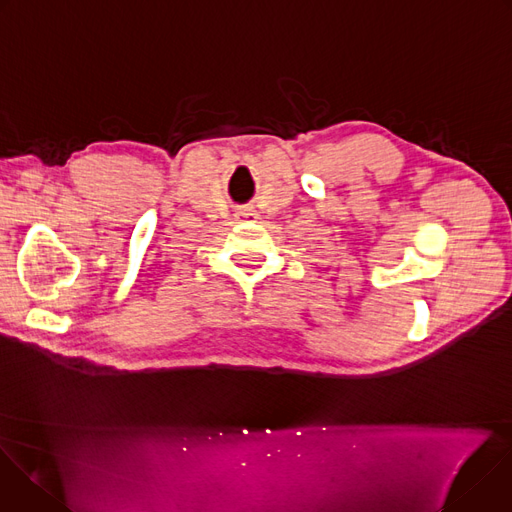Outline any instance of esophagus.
Masks as SVG:
<instances>
[{
    "mask_svg": "<svg viewBox=\"0 0 512 512\" xmlns=\"http://www.w3.org/2000/svg\"><path fill=\"white\" fill-rule=\"evenodd\" d=\"M235 218H237V221L249 223V221H255L257 212H255L251 206H239V208L235 210Z\"/></svg>",
    "mask_w": 512,
    "mask_h": 512,
    "instance_id": "34e87169",
    "label": "esophagus"
}]
</instances>
